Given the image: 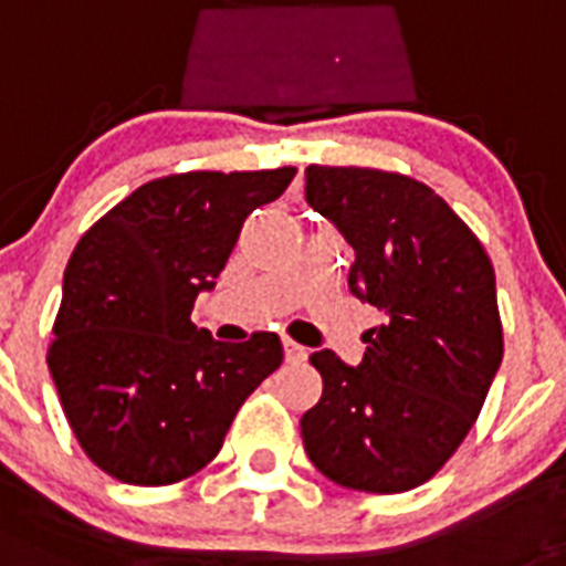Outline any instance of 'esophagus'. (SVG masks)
Wrapping results in <instances>:
<instances>
[{"label":"esophagus","mask_w":566,"mask_h":566,"mask_svg":"<svg viewBox=\"0 0 566 566\" xmlns=\"http://www.w3.org/2000/svg\"><path fill=\"white\" fill-rule=\"evenodd\" d=\"M282 346H284V360H287V363L307 360V348L305 346H298V343H293V339H287V337L282 339Z\"/></svg>","instance_id":"34e87169"}]
</instances>
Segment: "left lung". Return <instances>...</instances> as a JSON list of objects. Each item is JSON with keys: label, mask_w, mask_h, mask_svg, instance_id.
<instances>
[{"label": "left lung", "mask_w": 566, "mask_h": 566, "mask_svg": "<svg viewBox=\"0 0 566 566\" xmlns=\"http://www.w3.org/2000/svg\"><path fill=\"white\" fill-rule=\"evenodd\" d=\"M305 200L355 250L348 291L384 314L357 366L311 355L323 398L298 421L305 453L343 489L410 491L453 457L500 369L494 268L418 179L307 165Z\"/></svg>", "instance_id": "8db88e82"}]
</instances>
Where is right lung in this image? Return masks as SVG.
Listing matches in <instances>:
<instances>
[{
  "instance_id": "1",
  "label": "right lung",
  "mask_w": 566,
  "mask_h": 566,
  "mask_svg": "<svg viewBox=\"0 0 566 566\" xmlns=\"http://www.w3.org/2000/svg\"><path fill=\"white\" fill-rule=\"evenodd\" d=\"M296 168L145 182L90 227L63 273L49 371L86 457L130 485H171L218 457L247 395L282 366L259 331L220 343L191 323L243 220Z\"/></svg>"
}]
</instances>
